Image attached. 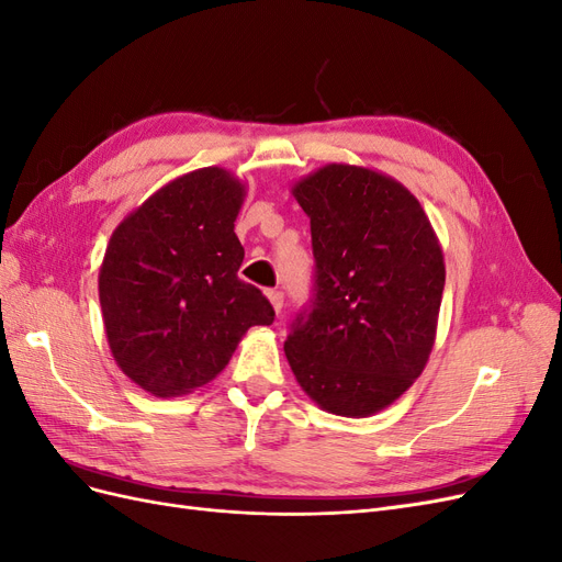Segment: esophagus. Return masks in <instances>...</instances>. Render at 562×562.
Here are the masks:
<instances>
[{"label": "esophagus", "mask_w": 562, "mask_h": 562, "mask_svg": "<svg viewBox=\"0 0 562 562\" xmlns=\"http://www.w3.org/2000/svg\"><path fill=\"white\" fill-rule=\"evenodd\" d=\"M267 300H269L271 307H274V312L281 314V310H283V293L281 291H267Z\"/></svg>", "instance_id": "1"}]
</instances>
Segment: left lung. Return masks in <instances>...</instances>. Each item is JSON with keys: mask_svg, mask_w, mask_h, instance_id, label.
Here are the masks:
<instances>
[{"mask_svg": "<svg viewBox=\"0 0 562 562\" xmlns=\"http://www.w3.org/2000/svg\"><path fill=\"white\" fill-rule=\"evenodd\" d=\"M310 215L314 302L283 351L318 407L370 417L422 375L436 342L446 262L415 194L366 166L326 164L293 184Z\"/></svg>", "mask_w": 562, "mask_h": 562, "instance_id": "obj_1", "label": "left lung"}]
</instances>
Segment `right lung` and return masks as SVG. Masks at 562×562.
Masks as SVG:
<instances>
[{"mask_svg": "<svg viewBox=\"0 0 562 562\" xmlns=\"http://www.w3.org/2000/svg\"><path fill=\"white\" fill-rule=\"evenodd\" d=\"M246 184L225 168L184 173L133 209L110 236L98 274L108 345L151 396H182L215 380L269 300L239 279L234 234Z\"/></svg>", "mask_w": 562, "mask_h": 562, "instance_id": "1", "label": "right lung"}]
</instances>
